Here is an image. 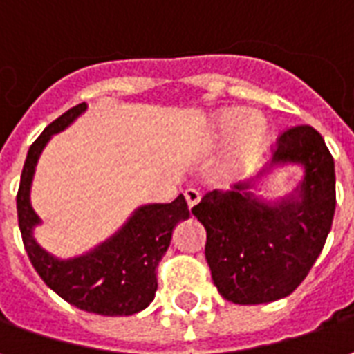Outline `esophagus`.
Instances as JSON below:
<instances>
[{
	"label": "esophagus",
	"instance_id": "1",
	"mask_svg": "<svg viewBox=\"0 0 354 354\" xmlns=\"http://www.w3.org/2000/svg\"><path fill=\"white\" fill-rule=\"evenodd\" d=\"M185 201H187V207L193 208L201 201V193L197 189H185Z\"/></svg>",
	"mask_w": 354,
	"mask_h": 354
}]
</instances>
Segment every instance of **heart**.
Returning <instances> with one entry per match:
<instances>
[{
  "label": "heart",
  "mask_w": 354,
  "mask_h": 354,
  "mask_svg": "<svg viewBox=\"0 0 354 354\" xmlns=\"http://www.w3.org/2000/svg\"><path fill=\"white\" fill-rule=\"evenodd\" d=\"M271 129L266 117L248 113L245 108H225L216 113L210 123V138L223 144L235 138V161L233 170H243L256 155L266 147Z\"/></svg>",
  "instance_id": "heart-1"
}]
</instances>
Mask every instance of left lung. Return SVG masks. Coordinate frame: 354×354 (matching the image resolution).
<instances>
[{
  "label": "left lung",
  "instance_id": "8db88e82",
  "mask_svg": "<svg viewBox=\"0 0 354 354\" xmlns=\"http://www.w3.org/2000/svg\"><path fill=\"white\" fill-rule=\"evenodd\" d=\"M296 164L302 180L288 196L263 200L261 185ZM193 216L207 230V256L216 288L227 301L258 305L290 296L326 243L335 212L334 159L309 124L282 132L273 161L233 192L207 193Z\"/></svg>",
  "mask_w": 354,
  "mask_h": 354
}]
</instances>
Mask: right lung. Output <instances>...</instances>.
Instances as JSON below:
<instances>
[{
	"label": "right lung",
	"instance_id": "right-lung-1",
	"mask_svg": "<svg viewBox=\"0 0 354 354\" xmlns=\"http://www.w3.org/2000/svg\"><path fill=\"white\" fill-rule=\"evenodd\" d=\"M87 109L77 104L45 129L30 146L20 176L17 212L28 258L43 282L70 305L104 317H129L146 309L157 290V266L170 246L172 230L189 218L184 195L167 205H142L119 230L93 250L60 260L34 237L41 223L30 203L35 167L49 140L68 129Z\"/></svg>",
	"mask_w": 354,
	"mask_h": 354
}]
</instances>
